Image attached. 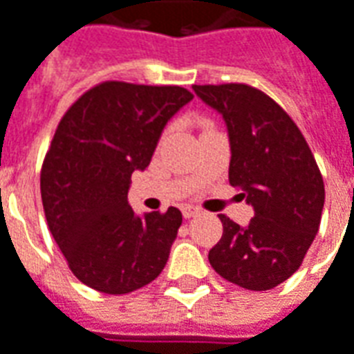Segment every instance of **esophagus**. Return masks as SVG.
<instances>
[{
    "mask_svg": "<svg viewBox=\"0 0 354 354\" xmlns=\"http://www.w3.org/2000/svg\"><path fill=\"white\" fill-rule=\"evenodd\" d=\"M180 211H183V216H185V218H194V216H196V214H199L198 207L185 205V207H183V209H180Z\"/></svg>",
    "mask_w": 354,
    "mask_h": 354,
    "instance_id": "1",
    "label": "esophagus"
}]
</instances>
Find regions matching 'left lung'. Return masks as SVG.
<instances>
[{"mask_svg":"<svg viewBox=\"0 0 354 354\" xmlns=\"http://www.w3.org/2000/svg\"><path fill=\"white\" fill-rule=\"evenodd\" d=\"M194 91L224 117L230 185L254 207L246 227L220 214L224 233L209 263L250 291L276 288L299 270L319 231L323 175L299 127L268 95L246 84L194 86Z\"/></svg>","mask_w":354,"mask_h":354,"instance_id":"obj_1","label":"left lung"}]
</instances>
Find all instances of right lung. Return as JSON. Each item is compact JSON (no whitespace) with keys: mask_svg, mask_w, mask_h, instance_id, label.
Instances as JSON below:
<instances>
[{"mask_svg":"<svg viewBox=\"0 0 354 354\" xmlns=\"http://www.w3.org/2000/svg\"><path fill=\"white\" fill-rule=\"evenodd\" d=\"M192 98L179 86L110 80L61 117L42 162L41 198L50 233L82 283L132 293L166 267L183 214L169 207L136 216L130 175L149 166L166 123Z\"/></svg>","mask_w":354,"mask_h":354,"instance_id":"1","label":"right lung"}]
</instances>
